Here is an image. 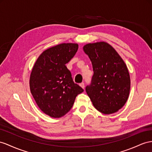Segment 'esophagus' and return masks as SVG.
I'll return each mask as SVG.
<instances>
[{
	"label": "esophagus",
	"instance_id": "34e87169",
	"mask_svg": "<svg viewBox=\"0 0 152 152\" xmlns=\"http://www.w3.org/2000/svg\"><path fill=\"white\" fill-rule=\"evenodd\" d=\"M80 86H81V87H82L83 89L85 88V84H84V83H81L80 84Z\"/></svg>",
	"mask_w": 152,
	"mask_h": 152
}]
</instances>
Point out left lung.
I'll list each match as a JSON object with an SVG mask.
<instances>
[{"label": "left lung", "instance_id": "left-lung-1", "mask_svg": "<svg viewBox=\"0 0 152 152\" xmlns=\"http://www.w3.org/2000/svg\"><path fill=\"white\" fill-rule=\"evenodd\" d=\"M92 62L94 75L85 88L93 105L104 114L118 111L126 103L130 79L126 64L116 50L106 42L83 47Z\"/></svg>", "mask_w": 152, "mask_h": 152}]
</instances>
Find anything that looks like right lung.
I'll list each match as a JSON object with an SVG mask.
<instances>
[{"label":"right lung","mask_w":152,"mask_h":152,"mask_svg":"<svg viewBox=\"0 0 152 152\" xmlns=\"http://www.w3.org/2000/svg\"><path fill=\"white\" fill-rule=\"evenodd\" d=\"M78 45L61 44L43 52L31 73V92L40 110L52 118H60L71 109L83 89L74 82L65 64L75 55Z\"/></svg>","instance_id":"right-lung-1"}]
</instances>
